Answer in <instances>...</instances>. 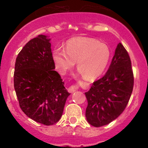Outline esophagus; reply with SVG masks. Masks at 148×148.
<instances>
[{"instance_id":"obj_1","label":"esophagus","mask_w":148,"mask_h":148,"mask_svg":"<svg viewBox=\"0 0 148 148\" xmlns=\"http://www.w3.org/2000/svg\"><path fill=\"white\" fill-rule=\"evenodd\" d=\"M77 88H78L77 86H72L68 88V92L70 93H74V92H76Z\"/></svg>"}]
</instances>
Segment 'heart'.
Returning <instances> with one entry per match:
<instances>
[{"label":"heart","mask_w":148,"mask_h":148,"mask_svg":"<svg viewBox=\"0 0 148 148\" xmlns=\"http://www.w3.org/2000/svg\"><path fill=\"white\" fill-rule=\"evenodd\" d=\"M111 51L106 44L92 37H76L66 42L65 49H55L52 58L56 68L65 74L76 62L79 72L86 79H93L102 74L109 62Z\"/></svg>","instance_id":"obj_1"}]
</instances>
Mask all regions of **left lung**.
<instances>
[{
  "label": "left lung",
  "mask_w": 148,
  "mask_h": 148,
  "mask_svg": "<svg viewBox=\"0 0 148 148\" xmlns=\"http://www.w3.org/2000/svg\"><path fill=\"white\" fill-rule=\"evenodd\" d=\"M133 86L130 56L119 43L107 72L85 92L88 100L86 117L88 123L99 127L115 120L126 108Z\"/></svg>",
  "instance_id": "left-lung-1"
}]
</instances>
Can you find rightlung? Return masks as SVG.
Here are the masks:
<instances>
[{
    "instance_id": "1",
    "label": "right lung",
    "mask_w": 148,
    "mask_h": 148,
    "mask_svg": "<svg viewBox=\"0 0 148 148\" xmlns=\"http://www.w3.org/2000/svg\"><path fill=\"white\" fill-rule=\"evenodd\" d=\"M50 40L43 35L30 40L16 57L14 74L20 108L28 118L47 126L59 121L70 95L54 70Z\"/></svg>"
}]
</instances>
